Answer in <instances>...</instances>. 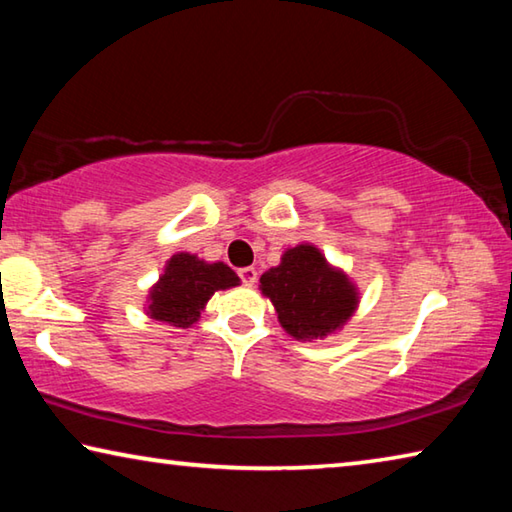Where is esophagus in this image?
I'll list each match as a JSON object with an SVG mask.
<instances>
[{
    "mask_svg": "<svg viewBox=\"0 0 512 512\" xmlns=\"http://www.w3.org/2000/svg\"><path fill=\"white\" fill-rule=\"evenodd\" d=\"M239 277H241V282L246 284V287H253V284L257 282V271H255L253 266L239 268Z\"/></svg>",
    "mask_w": 512,
    "mask_h": 512,
    "instance_id": "obj_1",
    "label": "esophagus"
}]
</instances>
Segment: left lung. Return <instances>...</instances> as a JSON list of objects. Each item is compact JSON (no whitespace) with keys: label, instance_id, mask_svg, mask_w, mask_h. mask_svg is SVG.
<instances>
[{"label":"left lung","instance_id":"obj_1","mask_svg":"<svg viewBox=\"0 0 512 512\" xmlns=\"http://www.w3.org/2000/svg\"><path fill=\"white\" fill-rule=\"evenodd\" d=\"M282 327L296 339H323L339 329L357 307V291L348 277L334 271L314 246H296L282 264L259 277Z\"/></svg>","mask_w":512,"mask_h":512}]
</instances>
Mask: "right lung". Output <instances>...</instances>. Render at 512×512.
Masks as SVG:
<instances>
[{"instance_id": "right-lung-1", "label": "right lung", "mask_w": 512, "mask_h": 512, "mask_svg": "<svg viewBox=\"0 0 512 512\" xmlns=\"http://www.w3.org/2000/svg\"><path fill=\"white\" fill-rule=\"evenodd\" d=\"M239 277L223 262L205 264L196 255L180 253L169 259L160 282L151 289L149 314L176 327H189L214 291L237 287Z\"/></svg>"}]
</instances>
